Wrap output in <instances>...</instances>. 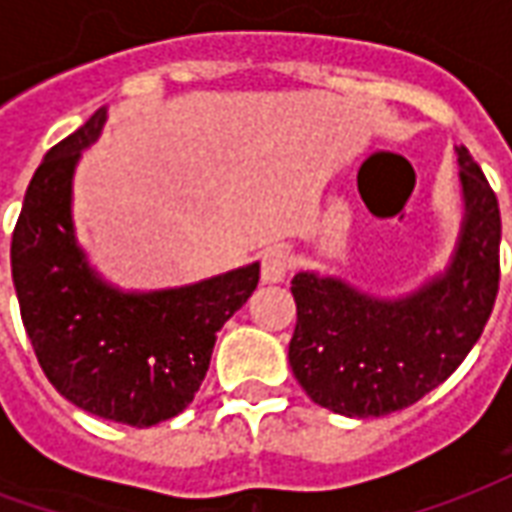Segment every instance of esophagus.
<instances>
[{
	"label": "esophagus",
	"mask_w": 512,
	"mask_h": 512,
	"mask_svg": "<svg viewBox=\"0 0 512 512\" xmlns=\"http://www.w3.org/2000/svg\"><path fill=\"white\" fill-rule=\"evenodd\" d=\"M293 268V257L288 249H266L260 257V277L263 282H282Z\"/></svg>",
	"instance_id": "1"
}]
</instances>
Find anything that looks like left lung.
Returning <instances> with one entry per match:
<instances>
[{
    "mask_svg": "<svg viewBox=\"0 0 512 512\" xmlns=\"http://www.w3.org/2000/svg\"><path fill=\"white\" fill-rule=\"evenodd\" d=\"M455 153L466 213L444 274L403 299H376L312 271L293 277L296 332L288 359L318 406L362 419L414 406L480 340L499 290L502 219L472 153Z\"/></svg>",
    "mask_w": 512,
    "mask_h": 512,
    "instance_id": "obj_1",
    "label": "left lung"
}]
</instances>
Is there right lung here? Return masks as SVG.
Here are the masks:
<instances>
[{
    "mask_svg": "<svg viewBox=\"0 0 512 512\" xmlns=\"http://www.w3.org/2000/svg\"><path fill=\"white\" fill-rule=\"evenodd\" d=\"M104 123L98 109L43 156L13 230L10 266L21 321L54 389L95 417L150 428L194 400L216 332L252 296L260 266L153 293L106 285L87 266L71 219L73 169Z\"/></svg>",
    "mask_w": 512,
    "mask_h": 512,
    "instance_id": "right-lung-1",
    "label": "right lung"
}]
</instances>
